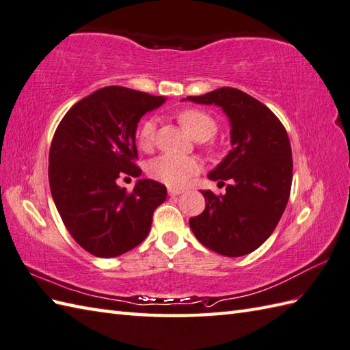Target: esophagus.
<instances>
[{"instance_id":"1","label":"esophagus","mask_w":350,"mask_h":350,"mask_svg":"<svg viewBox=\"0 0 350 350\" xmlns=\"http://www.w3.org/2000/svg\"><path fill=\"white\" fill-rule=\"evenodd\" d=\"M168 194L173 197V196H180L183 194V189H177V188H168Z\"/></svg>"}]
</instances>
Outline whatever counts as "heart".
I'll return each instance as SVG.
<instances>
[{"instance_id": "b5f03b06", "label": "heart", "mask_w": 350, "mask_h": 350, "mask_svg": "<svg viewBox=\"0 0 350 350\" xmlns=\"http://www.w3.org/2000/svg\"><path fill=\"white\" fill-rule=\"evenodd\" d=\"M179 122L189 135L196 141L209 139L217 132V123L213 118L200 109H185L179 114ZM156 120L147 118L143 122L138 132L139 143L144 148H148L154 141ZM200 171V162L189 156L162 154L150 162L148 174L167 187H183L188 183L192 176Z\"/></svg>"}]
</instances>
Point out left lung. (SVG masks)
Masks as SVG:
<instances>
[{"label": "left lung", "mask_w": 350, "mask_h": 350, "mask_svg": "<svg viewBox=\"0 0 350 350\" xmlns=\"http://www.w3.org/2000/svg\"><path fill=\"white\" fill-rule=\"evenodd\" d=\"M182 100L224 111L232 144L207 174L218 185L227 180L226 194L202 191L206 207L189 219V227L198 242L221 256L250 254L272 234L288 202L293 161L287 132L269 108L237 88Z\"/></svg>", "instance_id": "left-lung-1"}]
</instances>
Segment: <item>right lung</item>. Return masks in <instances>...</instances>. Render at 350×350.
<instances>
[{"instance_id": "1", "label": "right lung", "mask_w": 350, "mask_h": 350, "mask_svg": "<svg viewBox=\"0 0 350 350\" xmlns=\"http://www.w3.org/2000/svg\"><path fill=\"white\" fill-rule=\"evenodd\" d=\"M163 96L109 85L75 103L58 124L49 150V187L73 239L102 258L122 256L150 232L167 188L138 179L132 192L117 185L139 177L135 133L139 118L159 108Z\"/></svg>"}]
</instances>
